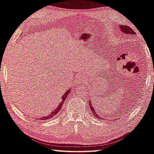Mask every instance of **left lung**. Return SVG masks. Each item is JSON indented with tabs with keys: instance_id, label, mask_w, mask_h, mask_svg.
Masks as SVG:
<instances>
[{
	"instance_id": "left-lung-1",
	"label": "left lung",
	"mask_w": 154,
	"mask_h": 154,
	"mask_svg": "<svg viewBox=\"0 0 154 154\" xmlns=\"http://www.w3.org/2000/svg\"><path fill=\"white\" fill-rule=\"evenodd\" d=\"M120 28H121V30H122V32H123L124 33H125L126 35H127V34L135 35L136 34V32L133 30V29H131L130 27L127 26V25H120ZM89 107H90L91 112H92L93 116H94L95 117L99 119H103V118H102V116H100V114H99V112H97V110H95V109L94 108V106H93L92 104H91V101H89Z\"/></svg>"
}]
</instances>
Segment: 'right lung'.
<instances>
[{"label": "right lung", "mask_w": 154, "mask_h": 154, "mask_svg": "<svg viewBox=\"0 0 154 154\" xmlns=\"http://www.w3.org/2000/svg\"><path fill=\"white\" fill-rule=\"evenodd\" d=\"M69 92H70V89H69V90H68V91H65V94H64L63 95V96H62L61 101H60V103H58V105H57V107L54 109V110L52 111V112L50 113V114H48V115L46 116H43V117L38 118V119H40V120H48V119H51V118L53 117V116H55L56 114H57V113L60 112V109H61L62 106H63V103H64V102H65V101L66 99H67V97L68 95H69Z\"/></svg>", "instance_id": "obj_1"}]
</instances>
